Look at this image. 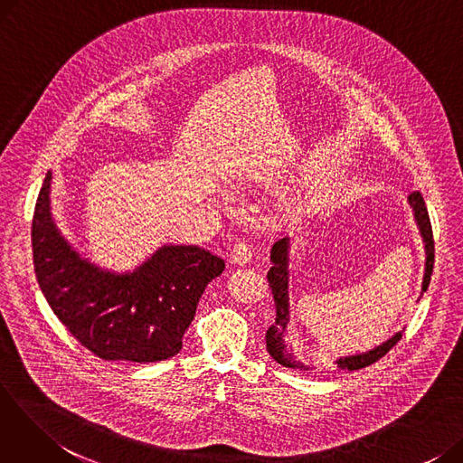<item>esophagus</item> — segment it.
Instances as JSON below:
<instances>
[{"label": "esophagus", "instance_id": "obj_1", "mask_svg": "<svg viewBox=\"0 0 463 463\" xmlns=\"http://www.w3.org/2000/svg\"><path fill=\"white\" fill-rule=\"evenodd\" d=\"M251 260V248L246 244V241H236L232 251H231V262L244 266Z\"/></svg>", "mask_w": 463, "mask_h": 463}]
</instances>
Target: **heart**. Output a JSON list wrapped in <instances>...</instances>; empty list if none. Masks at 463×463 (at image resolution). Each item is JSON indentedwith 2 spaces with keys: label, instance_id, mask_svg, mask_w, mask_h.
<instances>
[{
  "label": "heart",
  "instance_id": "heart-1",
  "mask_svg": "<svg viewBox=\"0 0 463 463\" xmlns=\"http://www.w3.org/2000/svg\"><path fill=\"white\" fill-rule=\"evenodd\" d=\"M309 212V206L304 201H295V203H287L283 208V213L290 222H298L306 213Z\"/></svg>",
  "mask_w": 463,
  "mask_h": 463
}]
</instances>
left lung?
Wrapping results in <instances>:
<instances>
[{"label":"left lung","instance_id":"left-lung-1","mask_svg":"<svg viewBox=\"0 0 463 463\" xmlns=\"http://www.w3.org/2000/svg\"><path fill=\"white\" fill-rule=\"evenodd\" d=\"M409 203L415 210V219L419 223L420 234L424 238L426 244V274H424V281H422V293L428 288L430 279H431V272H433V260H435V253H433V232H431V223H430V215H428V208L424 204L422 194L419 191L409 194ZM288 238H281L279 241H276L272 248V269L269 270V285L272 288V297H274V304H276V323L266 330V349H269L270 356L281 364L285 368H293V370H309L306 368L304 364H300L298 360H295L293 353H288L283 342V334L285 328L288 325ZM402 339V332L394 334L388 342H384L383 345L362 353V354H354V356H345V358H337L335 360V368L337 370H362L366 366H372L373 362H377L379 358H383L388 351H391L398 342Z\"/></svg>","mask_w":463,"mask_h":463}]
</instances>
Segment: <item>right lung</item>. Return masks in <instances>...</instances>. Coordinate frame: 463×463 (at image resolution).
Returning a JSON list of instances; mask_svg holds the SVG:
<instances>
[{"mask_svg": "<svg viewBox=\"0 0 463 463\" xmlns=\"http://www.w3.org/2000/svg\"><path fill=\"white\" fill-rule=\"evenodd\" d=\"M51 180L46 173L32 246L39 287L56 317L103 360L144 364L180 353L206 285L225 269L223 259L197 246H163L131 274L97 269L54 225Z\"/></svg>", "mask_w": 463, "mask_h": 463, "instance_id": "obj_1", "label": "right lung"}]
</instances>
